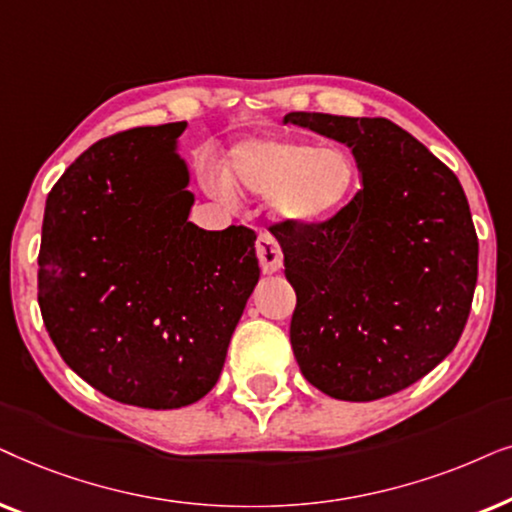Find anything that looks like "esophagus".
I'll list each match as a JSON object with an SVG mask.
<instances>
[{
  "mask_svg": "<svg viewBox=\"0 0 512 512\" xmlns=\"http://www.w3.org/2000/svg\"><path fill=\"white\" fill-rule=\"evenodd\" d=\"M257 260H260L262 274H274V271L283 267L281 245H278V241L269 234V231H262V234L257 236Z\"/></svg>",
  "mask_w": 512,
  "mask_h": 512,
  "instance_id": "esophagus-1",
  "label": "esophagus"
}]
</instances>
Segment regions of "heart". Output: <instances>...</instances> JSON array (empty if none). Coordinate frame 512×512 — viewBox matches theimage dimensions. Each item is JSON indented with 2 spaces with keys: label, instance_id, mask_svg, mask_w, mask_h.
<instances>
[{
  "label": "heart",
  "instance_id": "obj_1",
  "mask_svg": "<svg viewBox=\"0 0 512 512\" xmlns=\"http://www.w3.org/2000/svg\"><path fill=\"white\" fill-rule=\"evenodd\" d=\"M227 180L255 196H271L281 222L309 227L330 220L351 199L358 180L353 154L337 142L311 147L299 140H252L231 149ZM210 192L229 196L224 180Z\"/></svg>",
  "mask_w": 512,
  "mask_h": 512
}]
</instances>
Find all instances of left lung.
Segmentation results:
<instances>
[{
    "label": "left lung",
    "mask_w": 512,
    "mask_h": 512,
    "mask_svg": "<svg viewBox=\"0 0 512 512\" xmlns=\"http://www.w3.org/2000/svg\"><path fill=\"white\" fill-rule=\"evenodd\" d=\"M351 147L363 187L330 220L276 224L297 295L290 342L309 384L367 403L426 377L459 342L478 283V234L445 163L393 121L290 112Z\"/></svg>",
    "instance_id": "8db88e82"
}]
</instances>
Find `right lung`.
<instances>
[{"mask_svg": "<svg viewBox=\"0 0 512 512\" xmlns=\"http://www.w3.org/2000/svg\"><path fill=\"white\" fill-rule=\"evenodd\" d=\"M185 121L86 149L46 199L39 309L67 365L124 405L175 410L217 384L260 281L255 234L187 222Z\"/></svg>", "mask_w": 512, "mask_h": 512, "instance_id": "add662e5", "label": "right lung"}]
</instances>
